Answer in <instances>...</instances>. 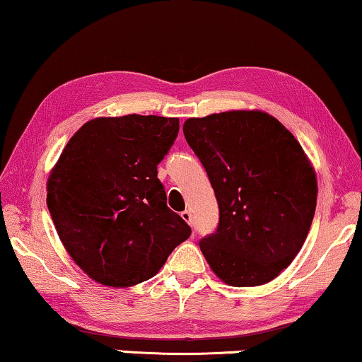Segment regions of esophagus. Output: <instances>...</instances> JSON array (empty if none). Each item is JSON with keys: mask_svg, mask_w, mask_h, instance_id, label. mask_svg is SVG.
<instances>
[{"mask_svg": "<svg viewBox=\"0 0 362 362\" xmlns=\"http://www.w3.org/2000/svg\"><path fill=\"white\" fill-rule=\"evenodd\" d=\"M181 218L185 220L187 225H192V214L189 212V210H185V212H181Z\"/></svg>", "mask_w": 362, "mask_h": 362, "instance_id": "1", "label": "esophagus"}]
</instances>
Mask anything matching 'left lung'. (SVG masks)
<instances>
[{"instance_id": "obj_1", "label": "left lung", "mask_w": 362, "mask_h": 362, "mask_svg": "<svg viewBox=\"0 0 362 362\" xmlns=\"http://www.w3.org/2000/svg\"><path fill=\"white\" fill-rule=\"evenodd\" d=\"M182 132L218 202V228L199 243L210 269L231 286L272 281L301 251L315 212L317 176L301 144L260 110L189 118Z\"/></svg>"}]
</instances>
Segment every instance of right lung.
Segmentation results:
<instances>
[{
  "label": "right lung",
  "mask_w": 362,
  "mask_h": 362,
  "mask_svg": "<svg viewBox=\"0 0 362 362\" xmlns=\"http://www.w3.org/2000/svg\"><path fill=\"white\" fill-rule=\"evenodd\" d=\"M180 131L165 116H100L69 139L47 181L63 246L93 281L127 288L158 274L191 228L166 205L157 165Z\"/></svg>",
  "instance_id": "obj_1"
}]
</instances>
